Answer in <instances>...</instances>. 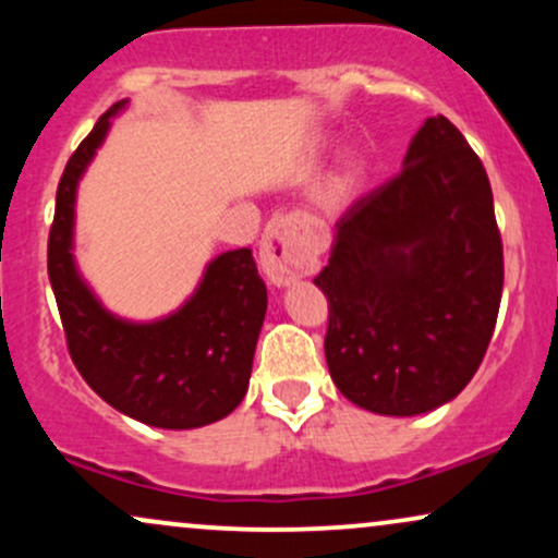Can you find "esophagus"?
I'll return each instance as SVG.
<instances>
[{
    "label": "esophagus",
    "mask_w": 558,
    "mask_h": 558,
    "mask_svg": "<svg viewBox=\"0 0 558 558\" xmlns=\"http://www.w3.org/2000/svg\"><path fill=\"white\" fill-rule=\"evenodd\" d=\"M317 235L301 215H275L265 228L259 262L275 286L304 278L317 267Z\"/></svg>",
    "instance_id": "1"
}]
</instances>
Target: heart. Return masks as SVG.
Masks as SVG:
<instances>
[{
  "label": "heart",
  "mask_w": 558,
  "mask_h": 558,
  "mask_svg": "<svg viewBox=\"0 0 558 558\" xmlns=\"http://www.w3.org/2000/svg\"><path fill=\"white\" fill-rule=\"evenodd\" d=\"M362 178H364L362 162L351 159V162L345 165L336 178H332L328 189V204H332V207H341V204L349 202V198L356 194V189L362 185Z\"/></svg>",
  "instance_id": "obj_1"
}]
</instances>
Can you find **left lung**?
<instances>
[{
  "label": "left lung",
  "mask_w": 558,
  "mask_h": 558,
  "mask_svg": "<svg viewBox=\"0 0 558 558\" xmlns=\"http://www.w3.org/2000/svg\"><path fill=\"white\" fill-rule=\"evenodd\" d=\"M315 283L345 399L412 417L462 393L496 328L504 243L488 172L451 120L427 118L403 170L345 209Z\"/></svg>",
  "instance_id": "obj_1"
}]
</instances>
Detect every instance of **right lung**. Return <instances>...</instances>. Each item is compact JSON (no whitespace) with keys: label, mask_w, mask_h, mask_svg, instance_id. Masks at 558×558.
Returning a JSON list of instances; mask_svg holds the SVG:
<instances>
[{"label":"right lung","mask_w":558,"mask_h":558,"mask_svg":"<svg viewBox=\"0 0 558 558\" xmlns=\"http://www.w3.org/2000/svg\"><path fill=\"white\" fill-rule=\"evenodd\" d=\"M123 107L125 99L101 114L68 159L49 228V283L83 380L128 417L189 430L222 420L246 396L267 288L252 248H235L220 254L194 296L159 323L133 325L101 310L75 272L73 204L78 178Z\"/></svg>","instance_id":"1"}]
</instances>
